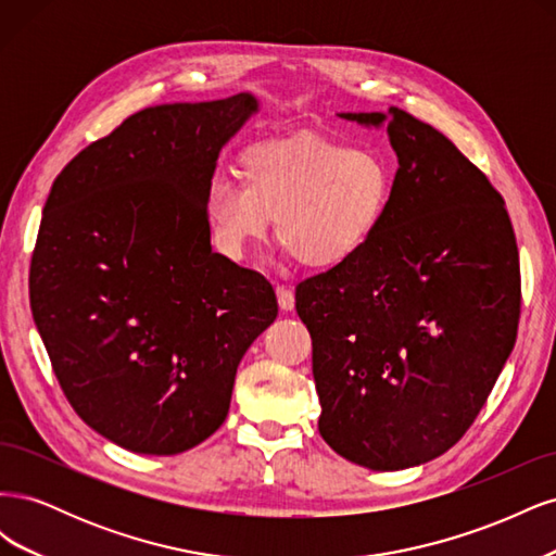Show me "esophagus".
Instances as JSON below:
<instances>
[{"mask_svg":"<svg viewBox=\"0 0 556 556\" xmlns=\"http://www.w3.org/2000/svg\"><path fill=\"white\" fill-rule=\"evenodd\" d=\"M276 296H278L280 311H285V313L294 311V292H292V290H288V288H282V285H278V288H276Z\"/></svg>","mask_w":556,"mask_h":556,"instance_id":"esophagus-1","label":"esophagus"}]
</instances>
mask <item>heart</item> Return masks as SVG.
<instances>
[{"instance_id":"obj_1","label":"heart","mask_w":556,"mask_h":556,"mask_svg":"<svg viewBox=\"0 0 556 556\" xmlns=\"http://www.w3.org/2000/svg\"><path fill=\"white\" fill-rule=\"evenodd\" d=\"M243 182L213 176L206 215L215 245L243 262L276 241L313 271H336L374 241L394 194V169L374 148H348L315 134L266 141L241 160Z\"/></svg>"}]
</instances>
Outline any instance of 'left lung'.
Returning <instances> with one entry per match:
<instances>
[{"label": "left lung", "instance_id": "left-lung-1", "mask_svg": "<svg viewBox=\"0 0 556 556\" xmlns=\"http://www.w3.org/2000/svg\"><path fill=\"white\" fill-rule=\"evenodd\" d=\"M387 127L399 169L384 220L350 264L304 280L319 435L348 462L401 470L473 425L519 323V255L503 197L459 148L401 109L339 113Z\"/></svg>", "mask_w": 556, "mask_h": 556}]
</instances>
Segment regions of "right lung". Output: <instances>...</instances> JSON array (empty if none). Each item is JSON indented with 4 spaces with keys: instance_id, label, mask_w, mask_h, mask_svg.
Masks as SVG:
<instances>
[{
    "instance_id": "obj_1",
    "label": "right lung",
    "mask_w": 556,
    "mask_h": 556,
    "mask_svg": "<svg viewBox=\"0 0 556 556\" xmlns=\"http://www.w3.org/2000/svg\"><path fill=\"white\" fill-rule=\"evenodd\" d=\"M255 94L129 115L46 199L29 306L78 417L139 454H178L229 413L237 368L274 323L264 276L211 248L206 185Z\"/></svg>"
}]
</instances>
